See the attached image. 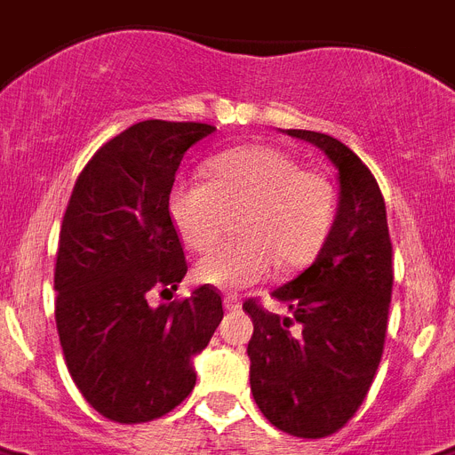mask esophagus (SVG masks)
Listing matches in <instances>:
<instances>
[{"instance_id": "34e87169", "label": "esophagus", "mask_w": 455, "mask_h": 455, "mask_svg": "<svg viewBox=\"0 0 455 455\" xmlns=\"http://www.w3.org/2000/svg\"><path fill=\"white\" fill-rule=\"evenodd\" d=\"M223 307L228 311H239V309H242V302H239V298H236V295L228 292V295L223 298Z\"/></svg>"}]
</instances>
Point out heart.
<instances>
[{
    "label": "heart",
    "instance_id": "obj_1",
    "mask_svg": "<svg viewBox=\"0 0 455 455\" xmlns=\"http://www.w3.org/2000/svg\"><path fill=\"white\" fill-rule=\"evenodd\" d=\"M206 183L181 179L169 190V219L190 251L212 249L225 212L244 209L235 230L242 239L204 255L195 276L219 291H242L267 279L276 265L299 269L321 251L335 223L337 190L328 176L299 169L272 146H242L212 157Z\"/></svg>",
    "mask_w": 455,
    "mask_h": 455
}]
</instances>
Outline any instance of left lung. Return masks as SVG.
<instances>
[{
  "label": "left lung",
  "instance_id": "obj_1",
  "mask_svg": "<svg viewBox=\"0 0 455 455\" xmlns=\"http://www.w3.org/2000/svg\"><path fill=\"white\" fill-rule=\"evenodd\" d=\"M318 146L337 169L339 202L316 260L272 292L291 316L253 299L251 393L272 426L295 437L337 433L365 400L381 363L393 292V246L384 195L348 146L311 130H286Z\"/></svg>",
  "mask_w": 455,
  "mask_h": 455
}]
</instances>
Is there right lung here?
Here are the masks:
<instances>
[{"label": "right lung", "mask_w": 455, "mask_h": 455, "mask_svg": "<svg viewBox=\"0 0 455 455\" xmlns=\"http://www.w3.org/2000/svg\"><path fill=\"white\" fill-rule=\"evenodd\" d=\"M216 127L144 120L101 146L78 176L60 230L55 323L74 384L116 423H146L195 388L193 360L223 318L212 286L151 307L188 272L169 219L183 156Z\"/></svg>", "instance_id": "1"}]
</instances>
